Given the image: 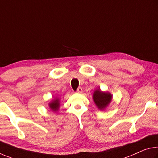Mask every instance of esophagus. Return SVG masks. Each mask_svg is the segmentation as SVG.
Masks as SVG:
<instances>
[{
	"label": "esophagus",
	"instance_id": "obj_1",
	"mask_svg": "<svg viewBox=\"0 0 158 158\" xmlns=\"http://www.w3.org/2000/svg\"><path fill=\"white\" fill-rule=\"evenodd\" d=\"M77 92L79 93V94H80V93H81L82 92V88H81V87H79V88L77 89Z\"/></svg>",
	"mask_w": 158,
	"mask_h": 158
}]
</instances>
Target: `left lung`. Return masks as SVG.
Returning <instances> with one entry per match:
<instances>
[{
    "label": "left lung",
    "mask_w": 158,
    "mask_h": 158,
    "mask_svg": "<svg viewBox=\"0 0 158 158\" xmlns=\"http://www.w3.org/2000/svg\"><path fill=\"white\" fill-rule=\"evenodd\" d=\"M112 96L107 92L101 91L100 89L96 90L93 94V99L98 108L101 110H104L112 101Z\"/></svg>",
    "instance_id": "obj_1"
}]
</instances>
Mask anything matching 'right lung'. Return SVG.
Returning <instances> with one entry per match:
<instances>
[{
  "label": "right lung",
  "instance_id": "right-lung-1",
  "mask_svg": "<svg viewBox=\"0 0 158 158\" xmlns=\"http://www.w3.org/2000/svg\"><path fill=\"white\" fill-rule=\"evenodd\" d=\"M60 107V101L59 98H56V99H54L53 101H52L49 103V107L51 109V110L56 112L58 110Z\"/></svg>",
  "mask_w": 158,
  "mask_h": 158
}]
</instances>
